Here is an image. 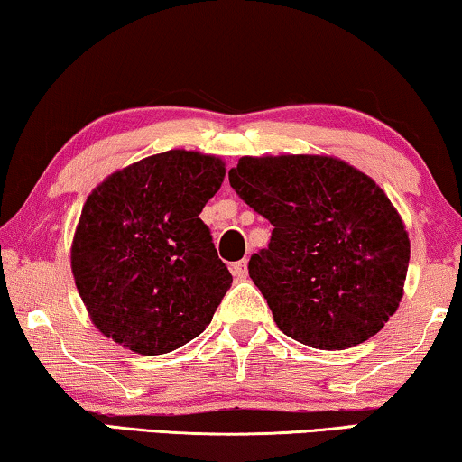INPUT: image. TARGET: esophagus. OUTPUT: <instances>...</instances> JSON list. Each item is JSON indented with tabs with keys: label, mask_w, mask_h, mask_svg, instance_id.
<instances>
[{
	"label": "esophagus",
	"mask_w": 462,
	"mask_h": 462,
	"mask_svg": "<svg viewBox=\"0 0 462 462\" xmlns=\"http://www.w3.org/2000/svg\"><path fill=\"white\" fill-rule=\"evenodd\" d=\"M231 273L236 279H245L247 277V260H237V263H233Z\"/></svg>",
	"instance_id": "esophagus-1"
}]
</instances>
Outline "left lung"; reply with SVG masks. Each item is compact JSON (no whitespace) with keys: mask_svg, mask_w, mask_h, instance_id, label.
Here are the masks:
<instances>
[{"mask_svg":"<svg viewBox=\"0 0 462 462\" xmlns=\"http://www.w3.org/2000/svg\"><path fill=\"white\" fill-rule=\"evenodd\" d=\"M229 183L273 225L247 271L279 329L320 350L375 336L398 309L411 260L381 187L329 156H245Z\"/></svg>","mask_w":462,"mask_h":462,"instance_id":"obj_1","label":"left lung"}]
</instances>
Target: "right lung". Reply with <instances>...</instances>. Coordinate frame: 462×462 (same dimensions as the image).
<instances>
[{
    "label": "right lung",
    "mask_w": 462,
    "mask_h": 462,
    "mask_svg": "<svg viewBox=\"0 0 462 462\" xmlns=\"http://www.w3.org/2000/svg\"><path fill=\"white\" fill-rule=\"evenodd\" d=\"M223 160L171 150L110 175L83 206L72 275L93 325L145 356L191 342L231 287L199 218Z\"/></svg>",
    "instance_id": "1"
}]
</instances>
